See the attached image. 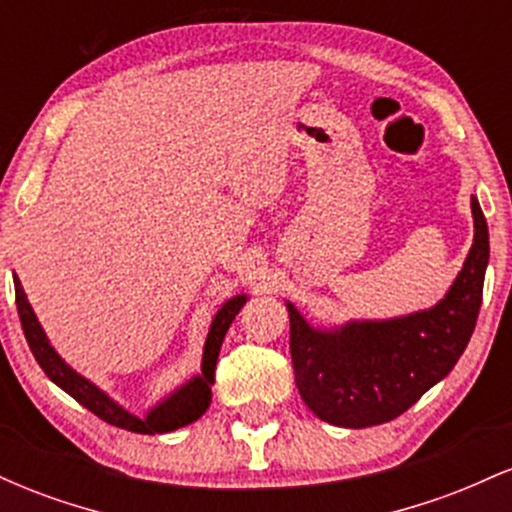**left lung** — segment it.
<instances>
[{
  "instance_id": "8db88e82",
  "label": "left lung",
  "mask_w": 512,
  "mask_h": 512,
  "mask_svg": "<svg viewBox=\"0 0 512 512\" xmlns=\"http://www.w3.org/2000/svg\"><path fill=\"white\" fill-rule=\"evenodd\" d=\"M474 243L443 301L392 320L317 330L286 303L296 387L317 419L366 428L397 419L460 361L472 337L489 264V226L472 197Z\"/></svg>"
}]
</instances>
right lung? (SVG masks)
I'll use <instances>...</instances> for the list:
<instances>
[{"label": "right lung", "mask_w": 512, "mask_h": 512, "mask_svg": "<svg viewBox=\"0 0 512 512\" xmlns=\"http://www.w3.org/2000/svg\"><path fill=\"white\" fill-rule=\"evenodd\" d=\"M14 289H16V308H19L21 327L23 334H26V342L31 346L35 361L38 366L45 370V375L62 387L67 395H72L81 407L98 416V419L108 421L117 428H125V431L132 433H146V436H154V433H168L175 431V428H182L192 421H197L204 411L209 409L211 404V385H214V370L216 361H219V351L223 344V337H226L228 327L236 320L248 296L240 293V296H233L231 301H226L219 308V313L214 315L209 325L207 342H204V356H202V373L195 375L192 380H187L185 385H180L178 390L170 392V395L158 402L154 409L146 411V416H134L129 414L125 407L110 399L101 387H96L91 380H86L84 375L76 373L74 368H69L67 363L62 361V356L57 354L55 346L48 342L43 327H40L38 317H35L31 303H28L26 291H23L19 276L14 274Z\"/></svg>", "instance_id": "right-lung-1"}]
</instances>
